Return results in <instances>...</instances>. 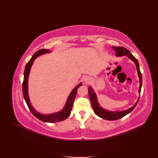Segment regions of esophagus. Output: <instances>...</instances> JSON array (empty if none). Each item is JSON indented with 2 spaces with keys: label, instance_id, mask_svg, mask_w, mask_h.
<instances>
[{
  "label": "esophagus",
  "instance_id": "obj_1",
  "mask_svg": "<svg viewBox=\"0 0 158 158\" xmlns=\"http://www.w3.org/2000/svg\"><path fill=\"white\" fill-rule=\"evenodd\" d=\"M89 78H84V82H85L86 83H88V82H89Z\"/></svg>",
  "mask_w": 158,
  "mask_h": 158
}]
</instances>
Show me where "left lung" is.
I'll list each match as a JSON object with an SVG mask.
<instances>
[{"label":"left lung","mask_w":158,"mask_h":158,"mask_svg":"<svg viewBox=\"0 0 158 158\" xmlns=\"http://www.w3.org/2000/svg\"><path fill=\"white\" fill-rule=\"evenodd\" d=\"M113 48L115 50L117 56L126 55L128 57L129 59H131L134 62V63H135L136 66V69L138 71V76H139V78H140V88H139V90H138V92H139V93L140 94L142 84V74L140 73V68H139V64H138V62L137 59L131 54V52L130 51H129L128 49H127L126 48H125V47H113ZM88 93H89V100L91 102V104H92V106L94 109V113L99 117H101L104 119H106V120H109V121L117 120V119H119L123 117H125V115H127V114L130 113L132 111V110L135 108V107L136 106V105H137L138 101H139V99H140V98H138V101L136 102V103L135 105H134L133 107L129 108L127 110H125V111L113 112V111H107V110L104 109L102 107H100V106L98 102L96 94H95L94 91L91 87H89V88H88Z\"/></svg>","instance_id":"left-lung-1"}]
</instances>
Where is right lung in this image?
<instances>
[{
	"label": "right lung",
	"mask_w": 158,
	"mask_h": 158,
	"mask_svg": "<svg viewBox=\"0 0 158 158\" xmlns=\"http://www.w3.org/2000/svg\"><path fill=\"white\" fill-rule=\"evenodd\" d=\"M50 52V51L48 49H40L37 51L34 55H33L31 59L29 60V62L26 64L25 70H24V77H23V81L22 84V91H23V98H24L25 101L27 105V107L30 110L31 113L37 118H39L40 120L47 122V123H55V122H60L62 121H64L66 118H68L70 114L72 108H73V103L76 98V93H77L78 88L81 86L82 84H79L77 86H76L68 98L67 102L65 105L62 111L52 113L50 114H42L40 113L37 112L34 109L30 102V99H29V95H28V87H27V84H28V77H29V74L30 72V69L31 67V65L33 64V61L37 58V56H39L41 55L48 53Z\"/></svg>",
	"instance_id": "obj_1"
}]
</instances>
